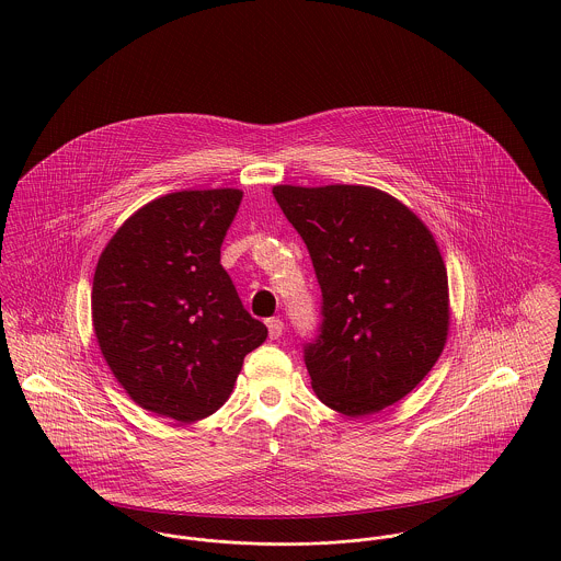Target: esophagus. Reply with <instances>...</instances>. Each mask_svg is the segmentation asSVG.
I'll use <instances>...</instances> for the list:
<instances>
[{
	"mask_svg": "<svg viewBox=\"0 0 561 561\" xmlns=\"http://www.w3.org/2000/svg\"><path fill=\"white\" fill-rule=\"evenodd\" d=\"M267 330H270V339H278L283 334V321L278 318H270L267 320Z\"/></svg>",
	"mask_w": 561,
	"mask_h": 561,
	"instance_id": "34e87169",
	"label": "esophagus"
}]
</instances>
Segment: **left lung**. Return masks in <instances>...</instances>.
Here are the masks:
<instances>
[{"label": "left lung", "mask_w": 561, "mask_h": 561, "mask_svg": "<svg viewBox=\"0 0 561 561\" xmlns=\"http://www.w3.org/2000/svg\"><path fill=\"white\" fill-rule=\"evenodd\" d=\"M321 287L320 336L305 347L316 396L365 416L405 398L449 332L447 267L403 203L369 185H274Z\"/></svg>", "instance_id": "8db88e82"}]
</instances>
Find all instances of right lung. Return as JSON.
<instances>
[{
  "label": "right lung",
  "instance_id": "right-lung-1",
  "mask_svg": "<svg viewBox=\"0 0 561 561\" xmlns=\"http://www.w3.org/2000/svg\"><path fill=\"white\" fill-rule=\"evenodd\" d=\"M241 190H183L138 209L107 241L92 280L101 354L140 408L192 423L229 400L267 328L220 265Z\"/></svg>",
  "mask_w": 561,
  "mask_h": 561
}]
</instances>
